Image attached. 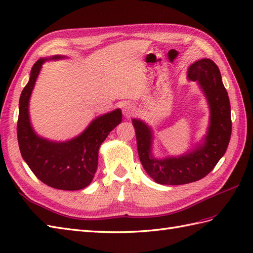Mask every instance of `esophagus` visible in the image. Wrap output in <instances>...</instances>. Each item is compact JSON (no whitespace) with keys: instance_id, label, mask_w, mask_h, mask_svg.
Instances as JSON below:
<instances>
[{"instance_id":"esophagus-1","label":"esophagus","mask_w":253,"mask_h":253,"mask_svg":"<svg viewBox=\"0 0 253 253\" xmlns=\"http://www.w3.org/2000/svg\"><path fill=\"white\" fill-rule=\"evenodd\" d=\"M135 106H133L132 104L130 103H126L125 105H124V109H123V112H124V115H125L126 117H131L133 114H135Z\"/></svg>"}]
</instances>
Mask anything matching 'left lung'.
Here are the masks:
<instances>
[{
    "mask_svg": "<svg viewBox=\"0 0 253 253\" xmlns=\"http://www.w3.org/2000/svg\"><path fill=\"white\" fill-rule=\"evenodd\" d=\"M187 77L199 84L210 107L207 136L196 149L180 157L155 159L151 153V128L140 120H132L140 162L149 176L161 185H184L206 177L226 152L232 135L229 98L216 64L202 58L191 64Z\"/></svg>",
    "mask_w": 253,
    "mask_h": 253,
    "instance_id": "8db88e82",
    "label": "left lung"
}]
</instances>
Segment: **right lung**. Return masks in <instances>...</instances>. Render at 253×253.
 I'll return each mask as SVG.
<instances>
[{"label": "right lung", "mask_w": 253, "mask_h": 253, "mask_svg": "<svg viewBox=\"0 0 253 253\" xmlns=\"http://www.w3.org/2000/svg\"><path fill=\"white\" fill-rule=\"evenodd\" d=\"M55 55L40 58L31 68L30 78L19 99L17 138L21 157L38 178L61 190H79L92 181L98 168L99 148L105 138L122 122L117 109L96 117L76 138L65 142L50 141L38 136L29 118V99L42 64L46 60H61Z\"/></svg>", "instance_id": "obj_1"}]
</instances>
